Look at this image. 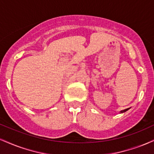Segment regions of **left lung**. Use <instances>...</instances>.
<instances>
[{
  "mask_svg": "<svg viewBox=\"0 0 154 154\" xmlns=\"http://www.w3.org/2000/svg\"><path fill=\"white\" fill-rule=\"evenodd\" d=\"M128 109H124V110H123V111H121V113H124V112H126V111H128Z\"/></svg>",
  "mask_w": 154,
  "mask_h": 154,
  "instance_id": "obj_1",
  "label": "left lung"
}]
</instances>
